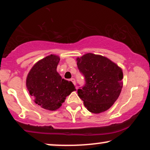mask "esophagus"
<instances>
[{"label": "esophagus", "mask_w": 150, "mask_h": 150, "mask_svg": "<svg viewBox=\"0 0 150 150\" xmlns=\"http://www.w3.org/2000/svg\"><path fill=\"white\" fill-rule=\"evenodd\" d=\"M70 81H72V83H73V84L75 85V78H71V79H70Z\"/></svg>", "instance_id": "esophagus-1"}]
</instances>
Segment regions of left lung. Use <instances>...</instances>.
Here are the masks:
<instances>
[{"label": "left lung", "instance_id": "8db88e82", "mask_svg": "<svg viewBox=\"0 0 150 150\" xmlns=\"http://www.w3.org/2000/svg\"><path fill=\"white\" fill-rule=\"evenodd\" d=\"M86 84L78 90L89 112L95 114L107 111L120 96L123 73L121 68L107 57L88 53L76 59Z\"/></svg>", "mask_w": 150, "mask_h": 150}]
</instances>
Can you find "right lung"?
<instances>
[{
    "instance_id": "1",
    "label": "right lung",
    "mask_w": 150,
    "mask_h": 150,
    "mask_svg": "<svg viewBox=\"0 0 150 150\" xmlns=\"http://www.w3.org/2000/svg\"><path fill=\"white\" fill-rule=\"evenodd\" d=\"M59 56L51 54L35 63L26 79V86L35 104L45 110L55 111L66 97L75 91L71 81L62 79L57 71Z\"/></svg>"
}]
</instances>
